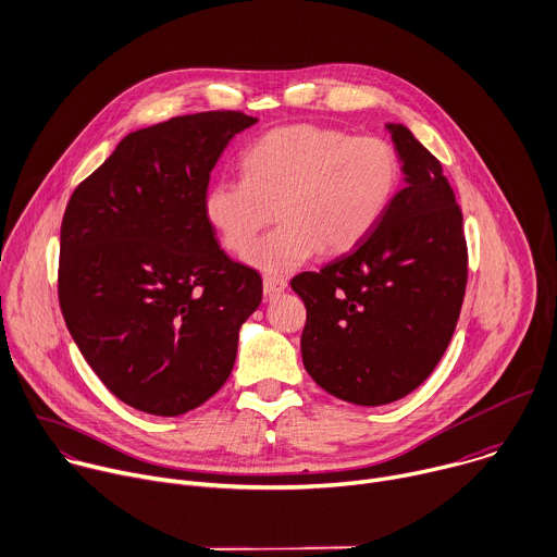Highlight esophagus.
<instances>
[{"instance_id":"esophagus-1","label":"esophagus","mask_w":557,"mask_h":557,"mask_svg":"<svg viewBox=\"0 0 557 557\" xmlns=\"http://www.w3.org/2000/svg\"><path fill=\"white\" fill-rule=\"evenodd\" d=\"M285 287H287L285 278H281V276H263V292H265V296L281 294V292H285Z\"/></svg>"}]
</instances>
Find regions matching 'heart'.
<instances>
[{
    "instance_id": "b5f03b06",
    "label": "heart",
    "mask_w": 557,
    "mask_h": 557,
    "mask_svg": "<svg viewBox=\"0 0 557 557\" xmlns=\"http://www.w3.org/2000/svg\"><path fill=\"white\" fill-rule=\"evenodd\" d=\"M244 177H219L203 195V216L228 252L244 257L276 207L282 224L246 261L281 276L320 250L356 248L380 224L399 184L395 147L318 125L278 127L242 158Z\"/></svg>"
}]
</instances>
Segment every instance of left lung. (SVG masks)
Instances as JSON below:
<instances>
[{"mask_svg": "<svg viewBox=\"0 0 557 557\" xmlns=\"http://www.w3.org/2000/svg\"><path fill=\"white\" fill-rule=\"evenodd\" d=\"M386 129L404 188L367 239L320 272L292 278L307 307V373L358 406L397 401L434 371L468 283L463 214L448 177L408 127Z\"/></svg>", "mask_w": 557, "mask_h": 557, "instance_id": "left-lung-1", "label": "left lung"}]
</instances>
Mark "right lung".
<instances>
[{"label":"right lung","instance_id":"right-lung-1","mask_svg":"<svg viewBox=\"0 0 557 557\" xmlns=\"http://www.w3.org/2000/svg\"><path fill=\"white\" fill-rule=\"evenodd\" d=\"M257 119L201 111L125 136L72 193L59 302L87 364L121 401L177 417L228 380L263 296L203 216L210 171Z\"/></svg>","mask_w":557,"mask_h":557}]
</instances>
